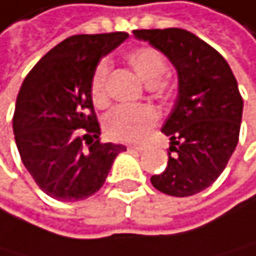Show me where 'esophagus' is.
<instances>
[{
    "label": "esophagus",
    "instance_id": "obj_1",
    "mask_svg": "<svg viewBox=\"0 0 256 256\" xmlns=\"http://www.w3.org/2000/svg\"><path fill=\"white\" fill-rule=\"evenodd\" d=\"M127 150H129V151H135V153H142V151L145 150V148H143V146H135V145H129V146H127Z\"/></svg>",
    "mask_w": 256,
    "mask_h": 256
}]
</instances>
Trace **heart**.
<instances>
[{"label":"heart","mask_w":256,"mask_h":256,"mask_svg":"<svg viewBox=\"0 0 256 256\" xmlns=\"http://www.w3.org/2000/svg\"><path fill=\"white\" fill-rule=\"evenodd\" d=\"M126 60L134 72L146 84L153 86L167 72V60L153 46H138L126 52ZM108 62L102 60L90 74L89 92L96 106H106L108 103ZM159 121V113L150 105L129 106L121 105L105 118V132L110 138L118 142H143Z\"/></svg>","instance_id":"b5f03b06"}]
</instances>
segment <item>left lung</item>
<instances>
[{"mask_svg":"<svg viewBox=\"0 0 256 256\" xmlns=\"http://www.w3.org/2000/svg\"><path fill=\"white\" fill-rule=\"evenodd\" d=\"M134 34L166 54L178 72V97L160 129L172 142L168 162L151 183L168 196L198 194L220 176L239 142L244 102L238 81L220 52L183 28Z\"/></svg>","mask_w":256,"mask_h":256,"instance_id":"8db88e82","label":"left lung"}]
</instances>
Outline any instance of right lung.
<instances>
[{"instance_id":"add662e5","label":"right lung","mask_w":256,"mask_h":256,"mask_svg":"<svg viewBox=\"0 0 256 256\" xmlns=\"http://www.w3.org/2000/svg\"><path fill=\"white\" fill-rule=\"evenodd\" d=\"M127 33L74 34L52 48L24 80L12 129L36 184L58 200L97 192L124 145L102 143L89 81L103 56Z\"/></svg>"}]
</instances>
